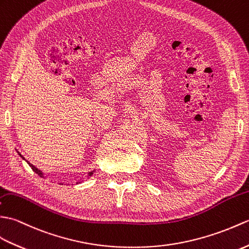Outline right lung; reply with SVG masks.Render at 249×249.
I'll use <instances>...</instances> for the list:
<instances>
[{
    "instance_id": "right-lung-1",
    "label": "right lung",
    "mask_w": 249,
    "mask_h": 249,
    "mask_svg": "<svg viewBox=\"0 0 249 249\" xmlns=\"http://www.w3.org/2000/svg\"><path fill=\"white\" fill-rule=\"evenodd\" d=\"M20 157H21V158H23V157H22V156H21V154H20ZM23 160H25V159H24V158H23ZM25 161H26V160H25ZM26 162H27V161H26ZM27 164H29V165H30V166H31V167H32V169H33V170H34V171H35V173H36V174H38V175H39V176H40V177H42V173H41V171H40V170H39V169H37V168H36V167H35V166H33V165H32V164H31V163H29V162H27ZM91 174H92V173H90V174H89V175H91Z\"/></svg>"
}]
</instances>
